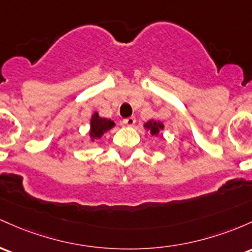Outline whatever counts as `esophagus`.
<instances>
[{
	"instance_id": "esophagus-1",
	"label": "esophagus",
	"mask_w": 252,
	"mask_h": 252,
	"mask_svg": "<svg viewBox=\"0 0 252 252\" xmlns=\"http://www.w3.org/2000/svg\"><path fill=\"white\" fill-rule=\"evenodd\" d=\"M135 122H136V118H135L134 116H131V117H128L126 118V120H123V124L126 126H132L135 124Z\"/></svg>"
}]
</instances>
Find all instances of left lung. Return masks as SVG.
Wrapping results in <instances>:
<instances>
[{
    "instance_id": "obj_1",
    "label": "left lung",
    "mask_w": 252,
    "mask_h": 252,
    "mask_svg": "<svg viewBox=\"0 0 252 252\" xmlns=\"http://www.w3.org/2000/svg\"><path fill=\"white\" fill-rule=\"evenodd\" d=\"M143 128L146 129V130L149 131V134L152 135V136L157 137L160 135V131L164 130L165 126L162 122L160 121H156V120H149L146 122L145 124H143Z\"/></svg>"
}]
</instances>
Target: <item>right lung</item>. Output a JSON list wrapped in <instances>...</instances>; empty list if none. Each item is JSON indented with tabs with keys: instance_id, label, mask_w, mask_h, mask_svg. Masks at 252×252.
Here are the masks:
<instances>
[{
	"instance_id": "add662e5",
	"label": "right lung",
	"mask_w": 252,
	"mask_h": 252,
	"mask_svg": "<svg viewBox=\"0 0 252 252\" xmlns=\"http://www.w3.org/2000/svg\"><path fill=\"white\" fill-rule=\"evenodd\" d=\"M116 123L110 118H104L99 116L98 112H93L90 120V142L101 139L104 134L115 128Z\"/></svg>"
}]
</instances>
